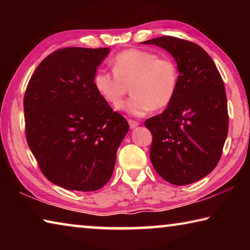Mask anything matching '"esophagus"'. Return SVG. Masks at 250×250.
Listing matches in <instances>:
<instances>
[{
    "instance_id": "1",
    "label": "esophagus",
    "mask_w": 250,
    "mask_h": 250,
    "mask_svg": "<svg viewBox=\"0 0 250 250\" xmlns=\"http://www.w3.org/2000/svg\"><path fill=\"white\" fill-rule=\"evenodd\" d=\"M128 122H129V125H130V128H131V129L137 128V126L139 125V122H138V121H135V120H129Z\"/></svg>"
}]
</instances>
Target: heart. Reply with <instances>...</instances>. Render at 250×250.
Returning <instances> with one entry per match:
<instances>
[{"mask_svg": "<svg viewBox=\"0 0 250 250\" xmlns=\"http://www.w3.org/2000/svg\"><path fill=\"white\" fill-rule=\"evenodd\" d=\"M112 73L97 70L94 87L113 108L120 107L130 90L132 97L122 109L134 117L168 107L179 87V69L168 57L145 49H126L112 61Z\"/></svg>", "mask_w": 250, "mask_h": 250, "instance_id": "b5f03b06", "label": "heart"}]
</instances>
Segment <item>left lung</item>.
I'll use <instances>...</instances> for the list:
<instances>
[{
    "mask_svg": "<svg viewBox=\"0 0 250 250\" xmlns=\"http://www.w3.org/2000/svg\"><path fill=\"white\" fill-rule=\"evenodd\" d=\"M142 44L167 50L180 73L171 104L145 122L153 138L152 166L168 183H194L216 167L227 138V99L221 74L209 55L192 42L162 36Z\"/></svg>",
    "mask_w": 250,
    "mask_h": 250,
    "instance_id": "1",
    "label": "left lung"
}]
</instances>
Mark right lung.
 <instances>
[{"label":"right lung","mask_w":250,"mask_h":250,"mask_svg":"<svg viewBox=\"0 0 250 250\" xmlns=\"http://www.w3.org/2000/svg\"><path fill=\"white\" fill-rule=\"evenodd\" d=\"M109 50L58 49L37 66L25 91L29 149L46 179L69 191H97L107 183L129 131L94 87Z\"/></svg>","instance_id":"right-lung-1"}]
</instances>
